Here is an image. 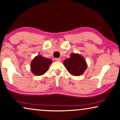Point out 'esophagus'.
I'll return each instance as SVG.
<instances>
[{
	"mask_svg": "<svg viewBox=\"0 0 120 120\" xmlns=\"http://www.w3.org/2000/svg\"><path fill=\"white\" fill-rule=\"evenodd\" d=\"M55 61L56 62H60V58H55Z\"/></svg>",
	"mask_w": 120,
	"mask_h": 120,
	"instance_id": "obj_1",
	"label": "esophagus"
}]
</instances>
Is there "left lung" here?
<instances>
[{
  "instance_id": "obj_1",
  "label": "left lung",
  "mask_w": 120,
  "mask_h": 120,
  "mask_svg": "<svg viewBox=\"0 0 120 120\" xmlns=\"http://www.w3.org/2000/svg\"><path fill=\"white\" fill-rule=\"evenodd\" d=\"M63 64L69 73L73 76H80L84 73L87 64L84 57L79 53H72L70 57L64 60Z\"/></svg>"
}]
</instances>
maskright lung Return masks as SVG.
<instances>
[{
  "label": "right lung",
  "instance_id": "right-lung-1",
  "mask_svg": "<svg viewBox=\"0 0 120 120\" xmlns=\"http://www.w3.org/2000/svg\"><path fill=\"white\" fill-rule=\"evenodd\" d=\"M52 60L41 55L35 56L30 63V70L34 75L41 76L44 74L52 63Z\"/></svg>",
  "mask_w": 120,
  "mask_h": 120
}]
</instances>
